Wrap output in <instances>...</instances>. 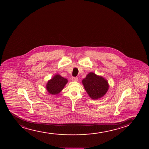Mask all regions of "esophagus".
<instances>
[{
	"label": "esophagus",
	"instance_id": "obj_1",
	"mask_svg": "<svg viewBox=\"0 0 149 149\" xmlns=\"http://www.w3.org/2000/svg\"><path fill=\"white\" fill-rule=\"evenodd\" d=\"M72 81H78V78L77 77H72Z\"/></svg>",
	"mask_w": 149,
	"mask_h": 149
}]
</instances>
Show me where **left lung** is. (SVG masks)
I'll use <instances>...</instances> for the list:
<instances>
[{
	"label": "left lung",
	"instance_id": "8db88e82",
	"mask_svg": "<svg viewBox=\"0 0 149 149\" xmlns=\"http://www.w3.org/2000/svg\"><path fill=\"white\" fill-rule=\"evenodd\" d=\"M82 82L86 92L92 99H97L102 97L109 88L105 79L93 72L88 74Z\"/></svg>",
	"mask_w": 149,
	"mask_h": 149
}]
</instances>
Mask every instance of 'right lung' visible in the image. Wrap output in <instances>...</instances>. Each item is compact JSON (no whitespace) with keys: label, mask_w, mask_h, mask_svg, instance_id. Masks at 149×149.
Wrapping results in <instances>:
<instances>
[{"label":"right lung","mask_w":149,"mask_h":149,"mask_svg":"<svg viewBox=\"0 0 149 149\" xmlns=\"http://www.w3.org/2000/svg\"><path fill=\"white\" fill-rule=\"evenodd\" d=\"M67 82V79L56 74L53 79L48 81L46 86L47 89L51 94H58L63 89Z\"/></svg>","instance_id":"obj_1"}]
</instances>
